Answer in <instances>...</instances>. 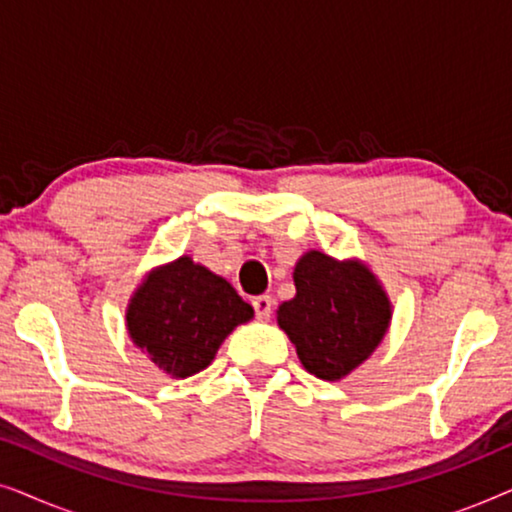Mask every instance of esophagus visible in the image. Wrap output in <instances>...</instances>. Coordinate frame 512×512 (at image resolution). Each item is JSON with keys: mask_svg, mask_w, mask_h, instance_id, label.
Returning a JSON list of instances; mask_svg holds the SVG:
<instances>
[{"mask_svg": "<svg viewBox=\"0 0 512 512\" xmlns=\"http://www.w3.org/2000/svg\"><path fill=\"white\" fill-rule=\"evenodd\" d=\"M254 310L258 319H268L272 312V298L270 296H256L254 298Z\"/></svg>", "mask_w": 512, "mask_h": 512, "instance_id": "obj_1", "label": "esophagus"}]
</instances>
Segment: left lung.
Listing matches in <instances>:
<instances>
[{
	"label": "left lung",
	"mask_w": 512,
	"mask_h": 512,
	"mask_svg": "<svg viewBox=\"0 0 512 512\" xmlns=\"http://www.w3.org/2000/svg\"><path fill=\"white\" fill-rule=\"evenodd\" d=\"M293 284L296 296L277 307V324L307 373L338 382L380 347L394 305L366 263L319 249L298 258Z\"/></svg>",
	"instance_id": "obj_1"
}]
</instances>
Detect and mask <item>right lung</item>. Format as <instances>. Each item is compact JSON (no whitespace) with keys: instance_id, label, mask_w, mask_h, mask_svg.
Listing matches in <instances>:
<instances>
[{"instance_id":"add662e5","label":"right lung","mask_w":512,"mask_h":512,"mask_svg":"<svg viewBox=\"0 0 512 512\" xmlns=\"http://www.w3.org/2000/svg\"><path fill=\"white\" fill-rule=\"evenodd\" d=\"M251 319L254 307L230 282L186 254L146 272L125 307L132 345L172 380L205 370L223 340Z\"/></svg>"}]
</instances>
